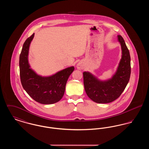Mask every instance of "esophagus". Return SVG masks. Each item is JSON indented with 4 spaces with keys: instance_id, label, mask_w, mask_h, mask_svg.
Here are the masks:
<instances>
[{
    "instance_id": "esophagus-1",
    "label": "esophagus",
    "mask_w": 149,
    "mask_h": 149,
    "mask_svg": "<svg viewBox=\"0 0 149 149\" xmlns=\"http://www.w3.org/2000/svg\"><path fill=\"white\" fill-rule=\"evenodd\" d=\"M84 68V65L81 63V62H79L77 65V68L78 70H81L83 69Z\"/></svg>"
}]
</instances>
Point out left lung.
Segmentation results:
<instances>
[{"mask_svg":"<svg viewBox=\"0 0 149 149\" xmlns=\"http://www.w3.org/2000/svg\"><path fill=\"white\" fill-rule=\"evenodd\" d=\"M122 56L117 69L112 77L100 80L88 71L83 72L85 92L89 98L97 103H108L117 99L127 85L131 75L130 52L122 36H117Z\"/></svg>","mask_w":149,"mask_h":149,"instance_id":"8db88e82","label":"left lung"}]
</instances>
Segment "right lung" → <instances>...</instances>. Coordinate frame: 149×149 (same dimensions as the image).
Here are the masks:
<instances>
[{
    "label": "right lung",
    "mask_w": 149,
    "mask_h": 149,
    "mask_svg": "<svg viewBox=\"0 0 149 149\" xmlns=\"http://www.w3.org/2000/svg\"><path fill=\"white\" fill-rule=\"evenodd\" d=\"M34 36L35 33L26 40L20 54L19 64L22 85L36 102L43 104H54L63 98L66 82L74 70V67L65 68L47 77L37 74L31 68L29 62V46Z\"/></svg>",
    "instance_id": "right-lung-1"
}]
</instances>
